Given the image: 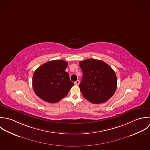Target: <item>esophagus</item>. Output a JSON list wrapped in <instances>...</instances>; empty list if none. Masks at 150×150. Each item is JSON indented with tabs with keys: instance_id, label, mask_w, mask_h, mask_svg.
Here are the masks:
<instances>
[{
	"instance_id": "1",
	"label": "esophagus",
	"mask_w": 150,
	"mask_h": 150,
	"mask_svg": "<svg viewBox=\"0 0 150 150\" xmlns=\"http://www.w3.org/2000/svg\"><path fill=\"white\" fill-rule=\"evenodd\" d=\"M74 84H75V85H76V86H78V85H79V84H80V81L78 80H77L76 81H75L74 82Z\"/></svg>"
}]
</instances>
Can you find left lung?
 <instances>
[{
  "label": "left lung",
  "mask_w": 150,
  "mask_h": 150,
  "mask_svg": "<svg viewBox=\"0 0 150 150\" xmlns=\"http://www.w3.org/2000/svg\"><path fill=\"white\" fill-rule=\"evenodd\" d=\"M79 64L83 71L79 87L83 97L93 103L109 100L117 88V77L111 67L95 59H86Z\"/></svg>",
  "instance_id": "1"
}]
</instances>
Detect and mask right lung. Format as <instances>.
Here are the masks:
<instances>
[{
  "label": "right lung",
  "mask_w": 150,
  "mask_h": 150,
  "mask_svg": "<svg viewBox=\"0 0 150 150\" xmlns=\"http://www.w3.org/2000/svg\"><path fill=\"white\" fill-rule=\"evenodd\" d=\"M68 63L62 60L48 62L40 66L33 76V87L36 95L49 103L64 98L74 85L65 70Z\"/></svg>",
  "instance_id": "obj_1"
}]
</instances>
